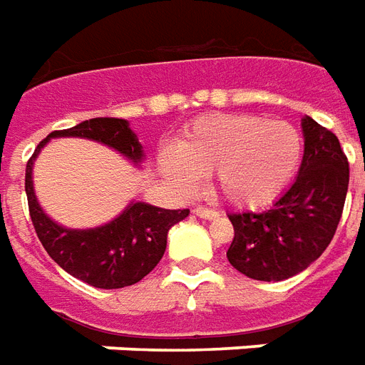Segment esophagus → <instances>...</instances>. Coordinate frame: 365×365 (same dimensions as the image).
<instances>
[{
    "label": "esophagus",
    "instance_id": "obj_1",
    "mask_svg": "<svg viewBox=\"0 0 365 365\" xmlns=\"http://www.w3.org/2000/svg\"><path fill=\"white\" fill-rule=\"evenodd\" d=\"M193 215L199 218H205V220H210V218L218 217V212H215V210L210 209H205V207H197V209H193Z\"/></svg>",
    "mask_w": 365,
    "mask_h": 365
}]
</instances>
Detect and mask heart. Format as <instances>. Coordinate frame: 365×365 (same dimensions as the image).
<instances>
[{
	"mask_svg": "<svg viewBox=\"0 0 365 365\" xmlns=\"http://www.w3.org/2000/svg\"><path fill=\"white\" fill-rule=\"evenodd\" d=\"M304 158V137L292 123L259 115L209 114L199 118L160 153L162 174L182 191L201 175L234 207L271 203L284 191Z\"/></svg>",
	"mask_w": 365,
	"mask_h": 365,
	"instance_id": "heart-1",
	"label": "heart"
}]
</instances>
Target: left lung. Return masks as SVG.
Segmentation results:
<instances>
[{
    "label": "left lung",
    "mask_w": 365,
    "mask_h": 365,
    "mask_svg": "<svg viewBox=\"0 0 365 365\" xmlns=\"http://www.w3.org/2000/svg\"><path fill=\"white\" fill-rule=\"evenodd\" d=\"M304 158L294 183L269 209L228 215L230 265L245 277L279 282L306 271L331 244L348 191V160L336 135L302 118Z\"/></svg>",
    "instance_id": "1"
}]
</instances>
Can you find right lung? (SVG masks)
I'll list each match as a JSON object with an SVG mask.
<instances>
[{"label": "right lung", "mask_w": 365, "mask_h": 365, "mask_svg": "<svg viewBox=\"0 0 365 365\" xmlns=\"http://www.w3.org/2000/svg\"><path fill=\"white\" fill-rule=\"evenodd\" d=\"M58 137H79L120 153L135 168H143L145 150L128 120L93 118L75 128L53 131L40 143L26 164L24 191L36 236L48 255L75 279L94 288H123L145 279L160 263L168 232L182 222L190 209H160L145 201H131L120 215L94 228H67L48 217L34 191V162L42 148Z\"/></svg>", "instance_id": "1"}]
</instances>
